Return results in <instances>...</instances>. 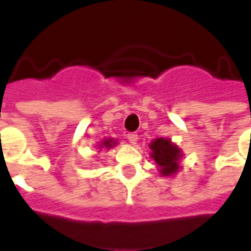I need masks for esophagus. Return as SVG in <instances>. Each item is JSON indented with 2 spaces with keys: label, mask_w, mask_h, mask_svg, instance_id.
Returning <instances> with one entry per match:
<instances>
[{
  "label": "esophagus",
  "mask_w": 251,
  "mask_h": 251,
  "mask_svg": "<svg viewBox=\"0 0 251 251\" xmlns=\"http://www.w3.org/2000/svg\"><path fill=\"white\" fill-rule=\"evenodd\" d=\"M127 141H129L130 143L135 145V143H137V141H138V135H137L135 133H129L127 134Z\"/></svg>",
  "instance_id": "34e87169"
}]
</instances>
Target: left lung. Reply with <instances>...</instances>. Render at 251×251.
Returning <instances> with one entry per match:
<instances>
[{"mask_svg": "<svg viewBox=\"0 0 251 251\" xmlns=\"http://www.w3.org/2000/svg\"><path fill=\"white\" fill-rule=\"evenodd\" d=\"M151 158L160 167L162 175H172L179 170L177 160L180 158V151L174 146L168 139L158 138L150 143Z\"/></svg>", "mask_w": 251, "mask_h": 251, "instance_id": "left-lung-1", "label": "left lung"}]
</instances>
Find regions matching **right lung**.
<instances>
[{
    "label": "right lung",
    "mask_w": 251,
    "mask_h": 251,
    "mask_svg": "<svg viewBox=\"0 0 251 251\" xmlns=\"http://www.w3.org/2000/svg\"><path fill=\"white\" fill-rule=\"evenodd\" d=\"M116 145V142H113L112 139H106V141H104V142L101 143V146H105V147H112Z\"/></svg>",
    "instance_id": "right-lung-1"
}]
</instances>
